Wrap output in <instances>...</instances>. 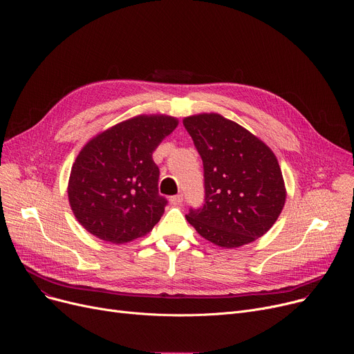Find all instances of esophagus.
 I'll return each mask as SVG.
<instances>
[{
  "instance_id": "obj_1",
  "label": "esophagus",
  "mask_w": 354,
  "mask_h": 354,
  "mask_svg": "<svg viewBox=\"0 0 354 354\" xmlns=\"http://www.w3.org/2000/svg\"><path fill=\"white\" fill-rule=\"evenodd\" d=\"M169 201L172 205H180L182 201H183V196L182 194H176V196H172L171 198H169Z\"/></svg>"
}]
</instances>
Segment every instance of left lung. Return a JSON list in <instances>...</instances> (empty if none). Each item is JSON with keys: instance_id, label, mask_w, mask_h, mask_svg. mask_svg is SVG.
<instances>
[{"instance_id": "left-lung-1", "label": "left lung", "mask_w": 354, "mask_h": 354, "mask_svg": "<svg viewBox=\"0 0 354 354\" xmlns=\"http://www.w3.org/2000/svg\"><path fill=\"white\" fill-rule=\"evenodd\" d=\"M205 168V205L186 220L207 241L238 248L266 234L286 203L273 151L257 136L218 113L183 119Z\"/></svg>"}]
</instances>
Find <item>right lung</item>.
Returning a JSON list of instances; mask_svg holds the SVG:
<instances>
[{
	"mask_svg": "<svg viewBox=\"0 0 354 354\" xmlns=\"http://www.w3.org/2000/svg\"><path fill=\"white\" fill-rule=\"evenodd\" d=\"M178 119L140 115L91 138L68 179V200L78 223L92 235L126 243L154 228L167 198L158 193L160 169L153 153Z\"/></svg>",
	"mask_w": 354,
	"mask_h": 354,
	"instance_id": "right-lung-1",
	"label": "right lung"
}]
</instances>
